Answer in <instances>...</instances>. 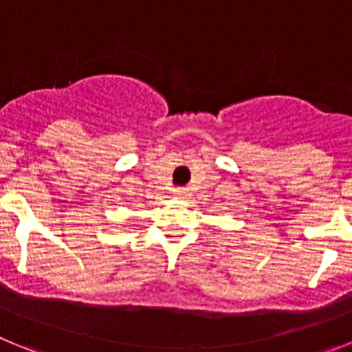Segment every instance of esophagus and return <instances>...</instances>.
I'll return each instance as SVG.
<instances>
[{"label":"esophagus","mask_w":352,"mask_h":352,"mask_svg":"<svg viewBox=\"0 0 352 352\" xmlns=\"http://www.w3.org/2000/svg\"><path fill=\"white\" fill-rule=\"evenodd\" d=\"M173 194L176 195V197H182V195L186 194V188H183V186H179V188H174Z\"/></svg>","instance_id":"34e87169"}]
</instances>
